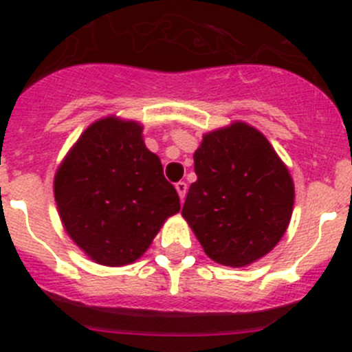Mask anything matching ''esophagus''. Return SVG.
Wrapping results in <instances>:
<instances>
[{
    "label": "esophagus",
    "mask_w": 352,
    "mask_h": 352,
    "mask_svg": "<svg viewBox=\"0 0 352 352\" xmlns=\"http://www.w3.org/2000/svg\"><path fill=\"white\" fill-rule=\"evenodd\" d=\"M186 190H188V185H186L185 182H178V183H176V192H178V195H179V199H182V201H185Z\"/></svg>",
    "instance_id": "34e87169"
}]
</instances>
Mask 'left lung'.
Segmentation results:
<instances>
[{"instance_id":"left-lung-1","label":"left lung","mask_w":352,"mask_h":352,"mask_svg":"<svg viewBox=\"0 0 352 352\" xmlns=\"http://www.w3.org/2000/svg\"><path fill=\"white\" fill-rule=\"evenodd\" d=\"M197 182L183 218L216 263L246 267L281 241L292 220L295 185L262 132L232 122L202 136L193 153Z\"/></svg>"}]
</instances>
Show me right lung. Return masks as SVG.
Listing matches in <instances>:
<instances>
[{"label": "right lung", "instance_id": "add662e5", "mask_svg": "<svg viewBox=\"0 0 352 352\" xmlns=\"http://www.w3.org/2000/svg\"><path fill=\"white\" fill-rule=\"evenodd\" d=\"M60 221L73 243L99 265L140 260L179 197L162 162L146 148L143 125L115 115L90 124L54 178Z\"/></svg>", "mask_w": 352, "mask_h": 352}]
</instances>
